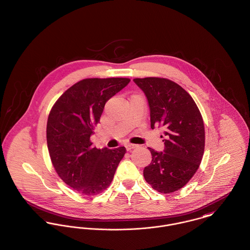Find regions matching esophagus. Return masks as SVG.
<instances>
[{
    "mask_svg": "<svg viewBox=\"0 0 250 250\" xmlns=\"http://www.w3.org/2000/svg\"><path fill=\"white\" fill-rule=\"evenodd\" d=\"M125 147H126L127 151H131V150H133V149L136 148V147H137V145H136V144H131V143H128V144H126V145H125Z\"/></svg>",
    "mask_w": 250,
    "mask_h": 250,
    "instance_id": "34e87169",
    "label": "esophagus"
}]
</instances>
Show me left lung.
<instances>
[{"mask_svg":"<svg viewBox=\"0 0 250 250\" xmlns=\"http://www.w3.org/2000/svg\"><path fill=\"white\" fill-rule=\"evenodd\" d=\"M145 93L151 128H165L163 152L149 148L152 162L143 170L145 181L155 190L168 194L180 190L195 175L205 152V125L201 112L177 83L159 77L135 78Z\"/></svg>","mask_w":250,"mask_h":250,"instance_id":"obj_1","label":"left lung"}]
</instances>
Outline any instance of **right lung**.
<instances>
[{
	"label": "right lung",
	"instance_id": "1",
	"mask_svg": "<svg viewBox=\"0 0 250 250\" xmlns=\"http://www.w3.org/2000/svg\"><path fill=\"white\" fill-rule=\"evenodd\" d=\"M129 78H87L65 91L48 114L46 143L53 167L73 190L92 196L114 179L126 149H97L91 136L106 102L125 88Z\"/></svg>",
	"mask_w": 250,
	"mask_h": 250
}]
</instances>
